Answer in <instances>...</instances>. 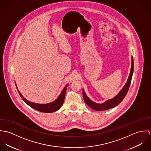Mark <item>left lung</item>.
<instances>
[{"label": "left lung", "mask_w": 151, "mask_h": 151, "mask_svg": "<svg viewBox=\"0 0 151 151\" xmlns=\"http://www.w3.org/2000/svg\"><path fill=\"white\" fill-rule=\"evenodd\" d=\"M134 71V60L133 58H131V71L129 73V77L128 78V80L125 84V86L123 88V89L121 90V91L113 98L111 99H109L105 102L103 104H96L92 101H91L86 95V93L84 90H83V94L84 97V100L85 102L86 103V105L89 106L90 108H92V109L97 111H102V110H106L109 109L114 108L117 105H119L124 98L126 94L128 92L129 89V86L131 84L132 74Z\"/></svg>", "instance_id": "left-lung-1"}]
</instances>
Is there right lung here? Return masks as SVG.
<instances>
[{"mask_svg":"<svg viewBox=\"0 0 151 151\" xmlns=\"http://www.w3.org/2000/svg\"><path fill=\"white\" fill-rule=\"evenodd\" d=\"M16 84V83H15ZM68 84H67L66 86H65L64 89H63V91H62L60 95H59V96L57 98V99H56L54 102H52V103H49V104H35V103H33L31 102H29L28 101H27L26 99H25L22 93L20 92V91L18 90V88L16 86V88L17 89V91L20 95V96L22 97V100L27 104L30 107H31L39 111H41L43 113H52V112H54L55 111H57L58 110H59L60 108H61V106L63 105L64 100H65V92H66V89H67V87L68 86Z\"/></svg>","mask_w":151,"mask_h":151,"instance_id":"right-lung-1","label":"right lung"}]
</instances>
